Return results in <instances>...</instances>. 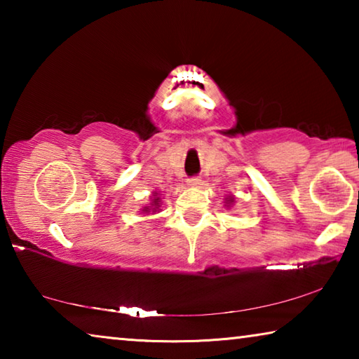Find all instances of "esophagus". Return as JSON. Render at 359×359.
Listing matches in <instances>:
<instances>
[{
    "label": "esophagus",
    "mask_w": 359,
    "mask_h": 359,
    "mask_svg": "<svg viewBox=\"0 0 359 359\" xmlns=\"http://www.w3.org/2000/svg\"><path fill=\"white\" fill-rule=\"evenodd\" d=\"M188 185H190V187L201 185V179H199V177H190V179H188Z\"/></svg>",
    "instance_id": "esophagus-1"
}]
</instances>
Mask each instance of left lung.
Masks as SVG:
<instances>
[{
  "label": "left lung",
  "mask_w": 359,
  "mask_h": 359,
  "mask_svg": "<svg viewBox=\"0 0 359 359\" xmlns=\"http://www.w3.org/2000/svg\"><path fill=\"white\" fill-rule=\"evenodd\" d=\"M231 203H234V198H228L226 199V204H231Z\"/></svg>",
  "instance_id": "obj_1"
}]
</instances>
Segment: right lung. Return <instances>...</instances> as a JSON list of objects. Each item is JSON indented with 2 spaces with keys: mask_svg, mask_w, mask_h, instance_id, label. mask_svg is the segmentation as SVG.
I'll use <instances>...</instances> for the list:
<instances>
[{
  "mask_svg": "<svg viewBox=\"0 0 359 359\" xmlns=\"http://www.w3.org/2000/svg\"><path fill=\"white\" fill-rule=\"evenodd\" d=\"M154 196H156V193ZM158 208H160V198H155L154 201H151V209H154V212H156ZM144 212H150V208H144Z\"/></svg>",
  "mask_w": 359,
  "mask_h": 359,
  "instance_id": "add662e5",
  "label": "right lung"
}]
</instances>
